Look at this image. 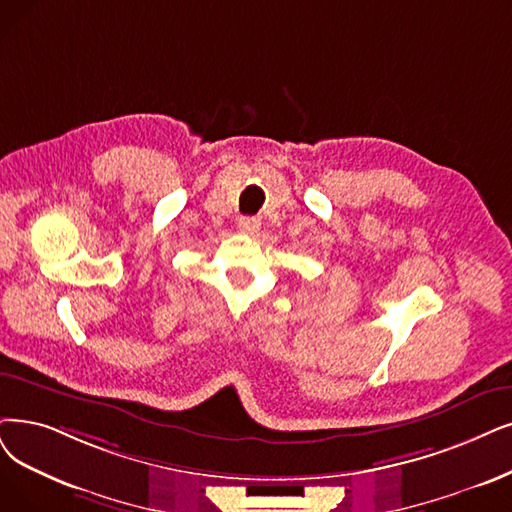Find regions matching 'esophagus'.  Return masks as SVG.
Masks as SVG:
<instances>
[{
  "label": "esophagus",
  "instance_id": "34e87169",
  "mask_svg": "<svg viewBox=\"0 0 512 512\" xmlns=\"http://www.w3.org/2000/svg\"><path fill=\"white\" fill-rule=\"evenodd\" d=\"M237 227L241 233H248V235H254L258 229H260V220L254 218V216H241Z\"/></svg>",
  "mask_w": 512,
  "mask_h": 512
}]
</instances>
